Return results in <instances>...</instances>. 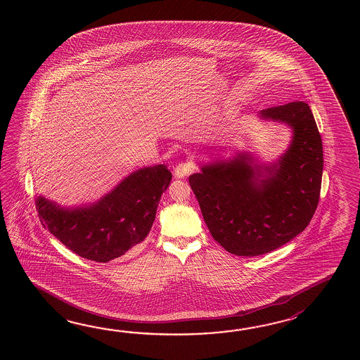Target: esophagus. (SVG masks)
Segmentation results:
<instances>
[{
  "label": "esophagus",
  "mask_w": 360,
  "mask_h": 360,
  "mask_svg": "<svg viewBox=\"0 0 360 360\" xmlns=\"http://www.w3.org/2000/svg\"><path fill=\"white\" fill-rule=\"evenodd\" d=\"M193 171H194L193 163H191V162H181V163L176 165V167H175V177L184 179V177L189 176Z\"/></svg>",
  "instance_id": "obj_1"
}]
</instances>
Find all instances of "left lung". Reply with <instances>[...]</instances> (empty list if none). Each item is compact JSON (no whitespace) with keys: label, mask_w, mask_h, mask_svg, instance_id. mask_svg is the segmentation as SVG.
<instances>
[{"label":"left lung","mask_w":360,"mask_h":360,"mask_svg":"<svg viewBox=\"0 0 360 360\" xmlns=\"http://www.w3.org/2000/svg\"><path fill=\"white\" fill-rule=\"evenodd\" d=\"M292 129L291 146L274 165L247 153L189 176L211 236L237 256L274 251L305 230L319 202L323 146L310 107L293 101L261 110Z\"/></svg>","instance_id":"left-lung-1"}]
</instances>
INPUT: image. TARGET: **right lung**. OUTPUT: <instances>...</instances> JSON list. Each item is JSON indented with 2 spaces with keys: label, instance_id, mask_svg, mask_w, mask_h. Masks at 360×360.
Returning <instances> with one entry per match:
<instances>
[{
  "label": "right lung",
  "instance_id": "obj_1",
  "mask_svg": "<svg viewBox=\"0 0 360 360\" xmlns=\"http://www.w3.org/2000/svg\"><path fill=\"white\" fill-rule=\"evenodd\" d=\"M172 175L165 165L132 172L91 206L60 208L37 197L41 224L70 251L108 262L134 251L152 229L158 202Z\"/></svg>",
  "mask_w": 360,
  "mask_h": 360
}]
</instances>
